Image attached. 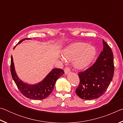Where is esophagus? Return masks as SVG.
<instances>
[{"label": "esophagus", "instance_id": "1", "mask_svg": "<svg viewBox=\"0 0 123 123\" xmlns=\"http://www.w3.org/2000/svg\"><path fill=\"white\" fill-rule=\"evenodd\" d=\"M70 69H69V68H66L65 69H64V73H65V74L66 75H67V74H69L70 73Z\"/></svg>", "mask_w": 123, "mask_h": 123}]
</instances>
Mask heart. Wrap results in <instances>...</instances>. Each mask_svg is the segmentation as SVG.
<instances>
[{
    "label": "heart",
    "instance_id": "1",
    "mask_svg": "<svg viewBox=\"0 0 123 123\" xmlns=\"http://www.w3.org/2000/svg\"><path fill=\"white\" fill-rule=\"evenodd\" d=\"M97 55V49L92 45L84 42H75L68 45L62 52L64 59L73 61L77 70L86 69L91 65Z\"/></svg>",
    "mask_w": 123,
    "mask_h": 123
}]
</instances>
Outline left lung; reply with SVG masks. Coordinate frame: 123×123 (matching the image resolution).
<instances>
[{"label":"left lung","instance_id":"left-lung-1","mask_svg":"<svg viewBox=\"0 0 123 123\" xmlns=\"http://www.w3.org/2000/svg\"><path fill=\"white\" fill-rule=\"evenodd\" d=\"M103 49L96 62L84 72L79 73L80 84L76 95L84 100L101 97L112 81L114 74L113 55L111 48L103 39Z\"/></svg>","mask_w":123,"mask_h":123}]
</instances>
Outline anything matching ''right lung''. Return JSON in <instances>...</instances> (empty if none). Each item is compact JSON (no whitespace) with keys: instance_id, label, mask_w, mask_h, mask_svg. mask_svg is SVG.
<instances>
[{"instance_id":"obj_1","label":"right lung","mask_w":123,"mask_h":123,"mask_svg":"<svg viewBox=\"0 0 123 123\" xmlns=\"http://www.w3.org/2000/svg\"><path fill=\"white\" fill-rule=\"evenodd\" d=\"M26 39L29 40L31 38L22 39L14 47L13 49L18 44ZM10 68L12 78L20 92L25 97L33 100H42L48 97L53 92L56 80L64 74L62 69L53 68L41 81L35 84H30L23 81L18 76L14 68L12 56L11 58Z\"/></svg>"}]
</instances>
